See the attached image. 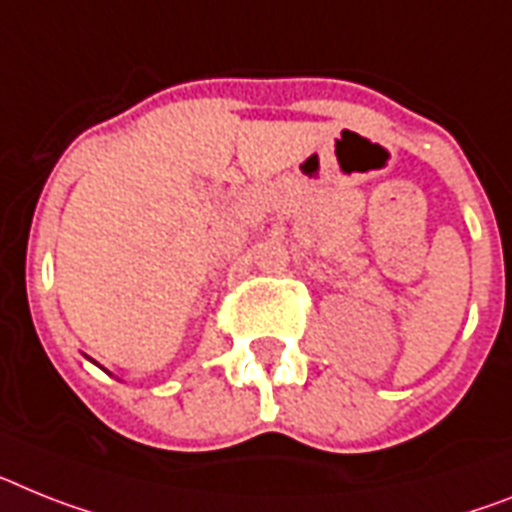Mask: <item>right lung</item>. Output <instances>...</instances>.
I'll list each match as a JSON object with an SVG mask.
<instances>
[{
  "mask_svg": "<svg viewBox=\"0 0 512 512\" xmlns=\"http://www.w3.org/2000/svg\"><path fill=\"white\" fill-rule=\"evenodd\" d=\"M93 364H96V362H93Z\"/></svg>",
  "mask_w": 512,
  "mask_h": 512,
  "instance_id": "obj_1",
  "label": "right lung"
}]
</instances>
